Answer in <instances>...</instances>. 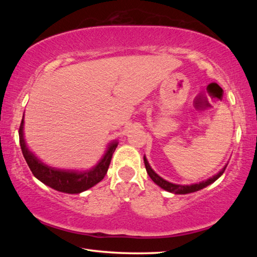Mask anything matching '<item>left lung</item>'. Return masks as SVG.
<instances>
[{
  "mask_svg": "<svg viewBox=\"0 0 257 257\" xmlns=\"http://www.w3.org/2000/svg\"><path fill=\"white\" fill-rule=\"evenodd\" d=\"M144 161H145L146 170H147V172H148L149 177L151 178L152 181H154L157 185H159V187L162 188L163 190H166V191H168V192H171V193H174V194L192 193V192H195V191H199L201 189L207 187V185H210L214 181H216V180L222 176L223 172L225 171V168H226V166H225L219 173H216L215 176H213L212 178H209L207 180H205V181L194 183V184H190V185H181V184H176V183L169 182V181H167V180L161 178L160 176H158V174L154 170H152V168L150 167L146 156L144 157Z\"/></svg>",
  "mask_w": 257,
  "mask_h": 257,
  "instance_id": "left-lung-1",
  "label": "left lung"
}]
</instances>
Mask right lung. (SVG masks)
<instances>
[{
	"instance_id": "right-lung-1",
	"label": "right lung",
	"mask_w": 257,
	"mask_h": 257,
	"mask_svg": "<svg viewBox=\"0 0 257 257\" xmlns=\"http://www.w3.org/2000/svg\"><path fill=\"white\" fill-rule=\"evenodd\" d=\"M24 120L22 119L20 125L19 136H20V145L22 152L25 158L27 166L30 167L32 173L34 177L40 180L41 182L48 185V187L59 191V192L77 194L84 191L94 187L98 182H100L106 176L109 165H110L112 154L118 146V141L114 140L108 146V148L102 156L99 162L95 167L86 171H70L62 170L45 165L37 157L31 152L27 148L24 140Z\"/></svg>"
}]
</instances>
